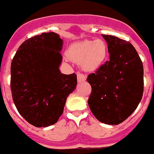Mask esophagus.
<instances>
[{"mask_svg": "<svg viewBox=\"0 0 154 154\" xmlns=\"http://www.w3.org/2000/svg\"><path fill=\"white\" fill-rule=\"evenodd\" d=\"M77 81L78 82H83V81H85L86 80V77H85L83 73H77Z\"/></svg>", "mask_w": 154, "mask_h": 154, "instance_id": "obj_1", "label": "esophagus"}]
</instances>
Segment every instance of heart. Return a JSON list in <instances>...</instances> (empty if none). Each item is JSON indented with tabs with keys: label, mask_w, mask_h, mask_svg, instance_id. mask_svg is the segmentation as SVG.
Masks as SVG:
<instances>
[{
	"label": "heart",
	"mask_w": 154,
	"mask_h": 154,
	"mask_svg": "<svg viewBox=\"0 0 154 154\" xmlns=\"http://www.w3.org/2000/svg\"><path fill=\"white\" fill-rule=\"evenodd\" d=\"M70 60L80 63L86 71H94L104 63L108 55V45L103 40H83L75 42L68 52Z\"/></svg>",
	"instance_id": "b5f03b06"
}]
</instances>
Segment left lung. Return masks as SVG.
Returning a JSON list of instances; mask_svg holds the SVG:
<instances>
[{
  "mask_svg": "<svg viewBox=\"0 0 154 154\" xmlns=\"http://www.w3.org/2000/svg\"><path fill=\"white\" fill-rule=\"evenodd\" d=\"M108 43L109 60L88 76L91 86L88 105L98 121L118 125L136 109L143 93V66L130 42L102 35Z\"/></svg>",
  "mask_w": 154,
  "mask_h": 154,
  "instance_id": "1",
  "label": "left lung"
}]
</instances>
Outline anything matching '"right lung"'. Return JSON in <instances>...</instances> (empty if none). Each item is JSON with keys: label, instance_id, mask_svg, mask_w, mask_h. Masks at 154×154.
Here are the masks:
<instances>
[{"label": "right lung", "instance_id": "right-lung-1", "mask_svg": "<svg viewBox=\"0 0 154 154\" xmlns=\"http://www.w3.org/2000/svg\"><path fill=\"white\" fill-rule=\"evenodd\" d=\"M63 40L55 32L25 40L11 66V90L18 112L35 127L55 124L63 112L66 98L75 90V73L60 70Z\"/></svg>", "mask_w": 154, "mask_h": 154}]
</instances>
